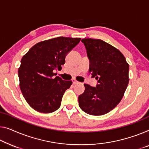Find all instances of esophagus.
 Here are the masks:
<instances>
[{
	"mask_svg": "<svg viewBox=\"0 0 149 149\" xmlns=\"http://www.w3.org/2000/svg\"><path fill=\"white\" fill-rule=\"evenodd\" d=\"M72 82H73V84H79V82L77 81V80H75V79H72Z\"/></svg>",
	"mask_w": 149,
	"mask_h": 149,
	"instance_id": "1",
	"label": "esophagus"
}]
</instances>
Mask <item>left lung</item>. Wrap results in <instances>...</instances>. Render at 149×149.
Instances as JSON below:
<instances>
[{
  "instance_id": "left-lung-1",
  "label": "left lung",
  "mask_w": 149,
  "mask_h": 149,
  "mask_svg": "<svg viewBox=\"0 0 149 149\" xmlns=\"http://www.w3.org/2000/svg\"><path fill=\"white\" fill-rule=\"evenodd\" d=\"M90 60L89 72L97 84H84L78 97L79 106L88 114L100 116L109 112L121 101L127 88L129 65L118 49L101 39H83Z\"/></svg>"
}]
</instances>
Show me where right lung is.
Wrapping results in <instances>:
<instances>
[{
	"label": "right lung",
	"instance_id": "1",
	"mask_svg": "<svg viewBox=\"0 0 149 149\" xmlns=\"http://www.w3.org/2000/svg\"><path fill=\"white\" fill-rule=\"evenodd\" d=\"M80 40L59 37L41 41L23 57L18 70L20 88L35 110L51 113L60 107L64 92L72 81L55 77L57 74L54 72L61 68L66 55Z\"/></svg>",
	"mask_w": 149,
	"mask_h": 149
}]
</instances>
